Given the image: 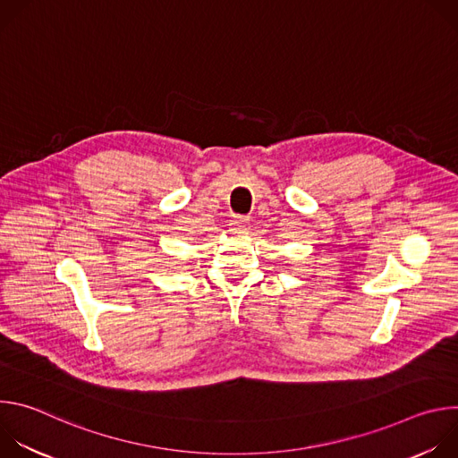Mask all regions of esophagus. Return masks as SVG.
Listing matches in <instances>:
<instances>
[{"label": "esophagus", "instance_id": "esophagus-1", "mask_svg": "<svg viewBox=\"0 0 458 458\" xmlns=\"http://www.w3.org/2000/svg\"><path fill=\"white\" fill-rule=\"evenodd\" d=\"M248 226H250V221L246 219V217H233L232 219V223H230V230L232 232H235V233H242V232H246L248 230Z\"/></svg>", "mask_w": 458, "mask_h": 458}]
</instances>
